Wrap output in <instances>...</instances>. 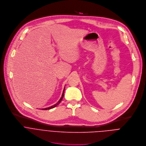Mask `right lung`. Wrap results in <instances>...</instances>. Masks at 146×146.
<instances>
[{
	"mask_svg": "<svg viewBox=\"0 0 146 146\" xmlns=\"http://www.w3.org/2000/svg\"><path fill=\"white\" fill-rule=\"evenodd\" d=\"M64 90H65V87H64V90H63V93L62 96L61 98L60 99V100H59V101H58V102H57L55 105H53V106H50V107H49V108H45V109H42V110H48V109H52V108H53L56 107L57 105H59V104H60V102L62 101V100H63V96H64Z\"/></svg>",
	"mask_w": 146,
	"mask_h": 146,
	"instance_id": "obj_1",
	"label": "right lung"
}]
</instances>
